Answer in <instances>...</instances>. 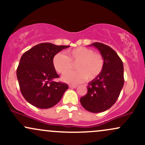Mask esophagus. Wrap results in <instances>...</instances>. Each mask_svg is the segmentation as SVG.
<instances>
[{
  "label": "esophagus",
  "mask_w": 145,
  "mask_h": 145,
  "mask_svg": "<svg viewBox=\"0 0 145 145\" xmlns=\"http://www.w3.org/2000/svg\"><path fill=\"white\" fill-rule=\"evenodd\" d=\"M69 88H72V89H74V88L77 87L78 85H76V84H69Z\"/></svg>",
  "instance_id": "1"
}]
</instances>
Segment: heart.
Wrapping results in <instances>:
<instances>
[{
  "label": "heart",
  "mask_w": 145,
  "mask_h": 145,
  "mask_svg": "<svg viewBox=\"0 0 145 145\" xmlns=\"http://www.w3.org/2000/svg\"><path fill=\"white\" fill-rule=\"evenodd\" d=\"M76 63V71L67 72L72 69ZM53 65L63 76L66 82L77 84L84 80L91 81L101 74L104 69V59L101 54L94 52L93 50L86 47H78L67 51V56L57 53L53 58Z\"/></svg>",
  "instance_id": "heart-1"
}]
</instances>
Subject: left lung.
Wrapping results in <instances>:
<instances>
[{"label":"left lung","mask_w":145,"mask_h":145,"mask_svg":"<svg viewBox=\"0 0 145 145\" xmlns=\"http://www.w3.org/2000/svg\"><path fill=\"white\" fill-rule=\"evenodd\" d=\"M100 52L104 59L101 74L89 83L87 93L80 98L84 109L91 112H104L117 100L124 84L123 64L110 46L99 42L91 44Z\"/></svg>","instance_id":"8db88e82"}]
</instances>
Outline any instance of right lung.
Listing matches in <instances>:
<instances>
[{
  "mask_svg": "<svg viewBox=\"0 0 145 145\" xmlns=\"http://www.w3.org/2000/svg\"><path fill=\"white\" fill-rule=\"evenodd\" d=\"M69 47L41 43L22 54L16 74L23 97L33 106L41 109L53 107L68 89L65 83L53 81L59 77L53 65V58Z\"/></svg>",
  "mask_w": 145,
  "mask_h": 145,
  "instance_id": "right-lung-1",
  "label": "right lung"
}]
</instances>
